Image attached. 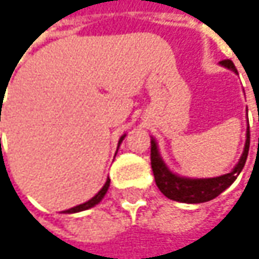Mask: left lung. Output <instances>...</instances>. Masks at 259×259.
Listing matches in <instances>:
<instances>
[{
  "mask_svg": "<svg viewBox=\"0 0 259 259\" xmlns=\"http://www.w3.org/2000/svg\"><path fill=\"white\" fill-rule=\"evenodd\" d=\"M221 66L237 73V69L231 60L221 61ZM249 138H250V135H249V127H247L246 142H244L241 157L238 159L233 171H230L228 174L219 176V177H213V179H190V177H181L179 174L172 172L163 162V159L159 153L156 139L151 138V168H153L154 180H156L159 190L166 198H169L172 201L184 202V204H201V202L214 199L224 190H227L238 177V174L241 172V169L246 163V159H247V153H249V142H250Z\"/></svg>",
  "mask_w": 259,
  "mask_h": 259,
  "instance_id": "left-lung-1",
  "label": "left lung"
}]
</instances>
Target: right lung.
Instances as JSON below:
<instances>
[{
    "mask_svg": "<svg viewBox=\"0 0 259 259\" xmlns=\"http://www.w3.org/2000/svg\"><path fill=\"white\" fill-rule=\"evenodd\" d=\"M126 138V135H123L121 138H120V141H118V147H120V144L123 142V139ZM109 183L111 180L108 179L106 183H105V186L91 198V199H88L87 202H83V204H79L76 207H73V208H69V210H66V211H63V213H79V211H83V210H88V208H91V207H94V205H97L102 199H103V196L106 195V192H108V189H109Z\"/></svg>",
    "mask_w": 259,
    "mask_h": 259,
    "instance_id": "add662e5",
    "label": "right lung"
}]
</instances>
